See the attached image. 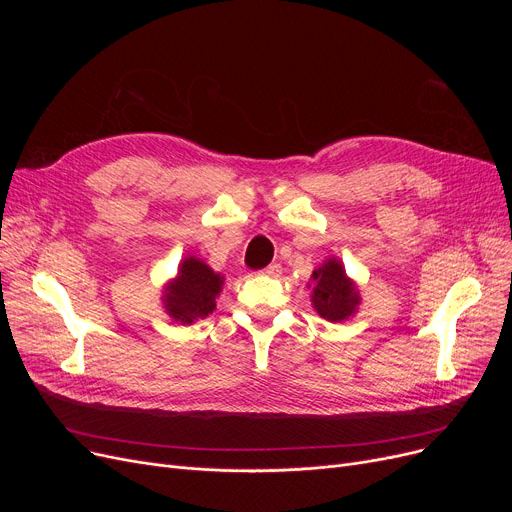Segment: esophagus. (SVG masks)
I'll list each match as a JSON object with an SVG mask.
<instances>
[{
	"instance_id": "esophagus-1",
	"label": "esophagus",
	"mask_w": 512,
	"mask_h": 512,
	"mask_svg": "<svg viewBox=\"0 0 512 512\" xmlns=\"http://www.w3.org/2000/svg\"><path fill=\"white\" fill-rule=\"evenodd\" d=\"M263 274H265V276H272V278H278V276L282 274V265H280V263H270V265H267L265 270H263Z\"/></svg>"
}]
</instances>
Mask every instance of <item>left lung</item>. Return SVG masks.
<instances>
[{"instance_id": "left-lung-1", "label": "left lung", "mask_w": 512, "mask_h": 512, "mask_svg": "<svg viewBox=\"0 0 512 512\" xmlns=\"http://www.w3.org/2000/svg\"><path fill=\"white\" fill-rule=\"evenodd\" d=\"M313 307L328 321H342L359 305V294L353 282L346 278L342 265L336 259H328L324 265L313 272Z\"/></svg>"}]
</instances>
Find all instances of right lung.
Here are the masks:
<instances>
[{
	"label": "right lung",
	"mask_w": 512,
	"mask_h": 512,
	"mask_svg": "<svg viewBox=\"0 0 512 512\" xmlns=\"http://www.w3.org/2000/svg\"><path fill=\"white\" fill-rule=\"evenodd\" d=\"M222 290V278L203 261L188 257L180 263L178 278L168 286L166 309L180 324H193L215 309V297Z\"/></svg>",
	"instance_id": "1"
}]
</instances>
